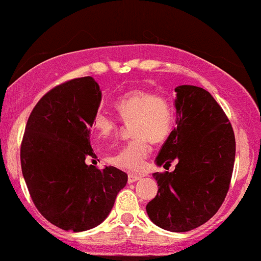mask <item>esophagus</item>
<instances>
[{
    "label": "esophagus",
    "mask_w": 261,
    "mask_h": 261,
    "mask_svg": "<svg viewBox=\"0 0 261 261\" xmlns=\"http://www.w3.org/2000/svg\"><path fill=\"white\" fill-rule=\"evenodd\" d=\"M142 178V175L137 174H128V183H134V181L139 180Z\"/></svg>",
    "instance_id": "1"
}]
</instances>
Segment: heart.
Returning <instances> with one entry per match:
<instances>
[{
  "instance_id": "b5f03b06",
  "label": "heart",
  "mask_w": 261,
  "mask_h": 261,
  "mask_svg": "<svg viewBox=\"0 0 261 261\" xmlns=\"http://www.w3.org/2000/svg\"><path fill=\"white\" fill-rule=\"evenodd\" d=\"M123 123L130 125L133 141L108 158V163L127 170L141 172L147 163L150 142L162 143L172 133L174 109L168 98L147 89H134L123 94L114 105ZM92 128L98 138H109L118 129V120L106 112H97Z\"/></svg>"
}]
</instances>
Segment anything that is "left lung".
Listing matches in <instances>:
<instances>
[{"mask_svg": "<svg viewBox=\"0 0 261 261\" xmlns=\"http://www.w3.org/2000/svg\"><path fill=\"white\" fill-rule=\"evenodd\" d=\"M175 128L162 145L156 164L174 172L154 173L158 193L148 217L162 229L189 231L219 210L230 187L235 161L234 130L223 108L205 89L175 88Z\"/></svg>", "mask_w": 261, "mask_h": 261, "instance_id": "1", "label": "left lung"}]
</instances>
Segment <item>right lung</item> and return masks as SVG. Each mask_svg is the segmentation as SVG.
Segmentation results:
<instances>
[{"label":"right lung","instance_id":"right-lung-1","mask_svg":"<svg viewBox=\"0 0 261 261\" xmlns=\"http://www.w3.org/2000/svg\"><path fill=\"white\" fill-rule=\"evenodd\" d=\"M92 77L66 81L31 112L21 143V168L33 204L63 230L83 231L107 218L128 175L114 167L87 165L96 158L89 141L100 103Z\"/></svg>","mask_w":261,"mask_h":261}]
</instances>
